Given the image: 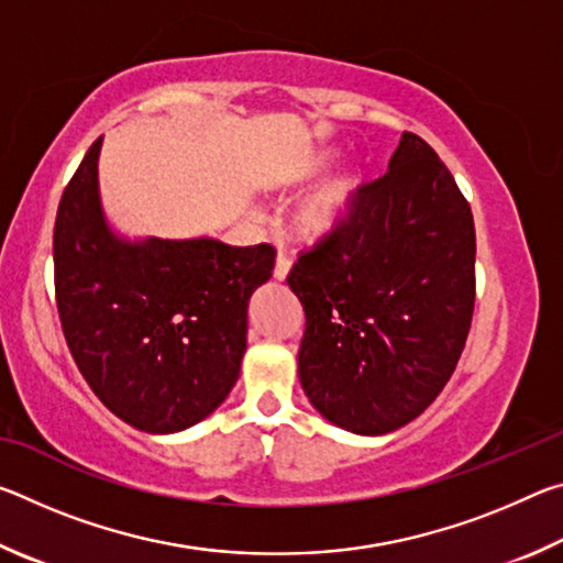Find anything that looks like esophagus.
<instances>
[{"label":"esophagus","mask_w":563,"mask_h":563,"mask_svg":"<svg viewBox=\"0 0 563 563\" xmlns=\"http://www.w3.org/2000/svg\"><path fill=\"white\" fill-rule=\"evenodd\" d=\"M288 273H290V261L285 258L283 253H278V258H275V268H273V278L283 283L285 278H288Z\"/></svg>","instance_id":"esophagus-1"}]
</instances>
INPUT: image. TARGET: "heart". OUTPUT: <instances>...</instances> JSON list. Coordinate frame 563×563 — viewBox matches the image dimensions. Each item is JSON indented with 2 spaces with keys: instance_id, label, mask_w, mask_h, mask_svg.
Returning a JSON list of instances; mask_svg holds the SVG:
<instances>
[{
  "instance_id": "obj_1",
  "label": "heart",
  "mask_w": 563,
  "mask_h": 563,
  "mask_svg": "<svg viewBox=\"0 0 563 563\" xmlns=\"http://www.w3.org/2000/svg\"><path fill=\"white\" fill-rule=\"evenodd\" d=\"M335 148H318L310 154H302L285 166L273 180V188L278 194L305 188L312 180L320 178L338 161ZM362 190V170L357 166H345L328 176L322 184L308 190L298 203L292 206L288 216V231L292 241L300 245L316 247L342 233L352 216H355L357 198Z\"/></svg>"
}]
</instances>
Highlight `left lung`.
<instances>
[{
    "label": "left lung",
    "mask_w": 563,
    "mask_h": 563,
    "mask_svg": "<svg viewBox=\"0 0 563 563\" xmlns=\"http://www.w3.org/2000/svg\"><path fill=\"white\" fill-rule=\"evenodd\" d=\"M474 255L472 208L450 168L402 133L352 221L288 275L305 310L300 385L328 422L379 437L434 402L472 325Z\"/></svg>",
    "instance_id": "1"
}]
</instances>
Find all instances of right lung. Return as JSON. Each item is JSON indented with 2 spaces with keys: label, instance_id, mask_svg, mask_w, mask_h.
<instances>
[{
  "label": "right lung",
  "instance_id": "add662e5",
  "mask_svg": "<svg viewBox=\"0 0 563 563\" xmlns=\"http://www.w3.org/2000/svg\"><path fill=\"white\" fill-rule=\"evenodd\" d=\"M101 141L66 186L54 225V288L66 345L103 405L146 434L203 422L231 395L247 302L271 280L268 243L129 238L101 203Z\"/></svg>",
  "mask_w": 563,
  "mask_h": 563
}]
</instances>
